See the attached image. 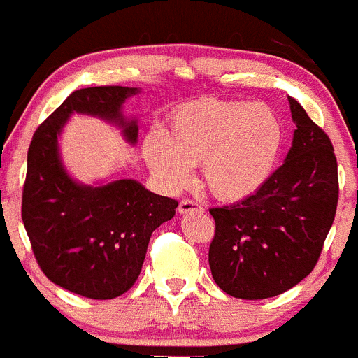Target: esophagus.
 I'll return each instance as SVG.
<instances>
[{
  "label": "esophagus",
  "mask_w": 358,
  "mask_h": 358,
  "mask_svg": "<svg viewBox=\"0 0 358 358\" xmlns=\"http://www.w3.org/2000/svg\"><path fill=\"white\" fill-rule=\"evenodd\" d=\"M177 210H179V214H189V213H199V210H202V207H200V203H196L195 200L185 199L181 203H179Z\"/></svg>",
  "instance_id": "obj_1"
}]
</instances>
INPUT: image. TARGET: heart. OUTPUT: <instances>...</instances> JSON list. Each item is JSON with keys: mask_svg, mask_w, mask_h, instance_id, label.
Masks as SVG:
<instances>
[{"mask_svg": "<svg viewBox=\"0 0 358 358\" xmlns=\"http://www.w3.org/2000/svg\"><path fill=\"white\" fill-rule=\"evenodd\" d=\"M283 145V124L268 105L200 100L169 119L166 138L149 135L144 158L163 186L181 192L203 163V182L216 199L241 202L253 196L274 170Z\"/></svg>", "mask_w": 358, "mask_h": 358, "instance_id": "1", "label": "heart"}]
</instances>
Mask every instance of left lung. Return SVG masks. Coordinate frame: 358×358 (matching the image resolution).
<instances>
[{"instance_id": "8db88e82", "label": "left lung", "mask_w": 358, "mask_h": 358, "mask_svg": "<svg viewBox=\"0 0 358 358\" xmlns=\"http://www.w3.org/2000/svg\"><path fill=\"white\" fill-rule=\"evenodd\" d=\"M292 148L250 199L210 209L216 236L209 267L224 294L244 301L275 297L315 268L338 207V162L325 131L288 96Z\"/></svg>"}]
</instances>
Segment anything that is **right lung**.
Masks as SVG:
<instances>
[{"label": "right lung", "mask_w": 358, "mask_h": 358, "mask_svg": "<svg viewBox=\"0 0 358 358\" xmlns=\"http://www.w3.org/2000/svg\"><path fill=\"white\" fill-rule=\"evenodd\" d=\"M141 87L77 90L38 126L28 151L22 221L43 274L57 287L107 301L130 290L142 271L149 239L176 216V200L135 179L77 181L61 158L59 141L73 114L98 117L138 141V119L122 112Z\"/></svg>", "instance_id": "obj_1"}]
</instances>
